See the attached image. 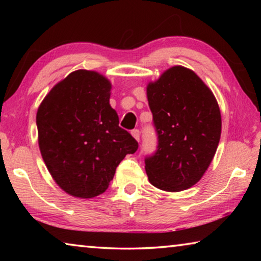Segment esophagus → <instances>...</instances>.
Returning <instances> with one entry per match:
<instances>
[{"mask_svg": "<svg viewBox=\"0 0 261 261\" xmlns=\"http://www.w3.org/2000/svg\"><path fill=\"white\" fill-rule=\"evenodd\" d=\"M131 135H132V137H134V138H135L136 140L139 141V139H140V131H139L138 129L132 130V131H131Z\"/></svg>", "mask_w": 261, "mask_h": 261, "instance_id": "esophagus-1", "label": "esophagus"}]
</instances>
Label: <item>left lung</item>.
<instances>
[{
  "label": "left lung",
  "mask_w": 261,
  "mask_h": 261,
  "mask_svg": "<svg viewBox=\"0 0 261 261\" xmlns=\"http://www.w3.org/2000/svg\"><path fill=\"white\" fill-rule=\"evenodd\" d=\"M158 149L145 159L149 183L178 192L199 182L221 137L215 96L192 70L176 65L147 85Z\"/></svg>",
  "instance_id": "left-lung-1"
}]
</instances>
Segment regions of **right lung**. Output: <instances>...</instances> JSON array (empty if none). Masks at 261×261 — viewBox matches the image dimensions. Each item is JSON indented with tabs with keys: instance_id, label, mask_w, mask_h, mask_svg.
<instances>
[{
	"instance_id": "right-lung-1",
	"label": "right lung",
	"mask_w": 261,
	"mask_h": 261,
	"mask_svg": "<svg viewBox=\"0 0 261 261\" xmlns=\"http://www.w3.org/2000/svg\"><path fill=\"white\" fill-rule=\"evenodd\" d=\"M110 90L102 74L77 70L39 106V148L51 177L70 196L87 199L103 193L120 162L138 149L137 140L118 125Z\"/></svg>"
}]
</instances>
